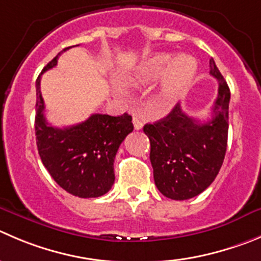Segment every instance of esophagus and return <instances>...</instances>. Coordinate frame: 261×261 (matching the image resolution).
I'll return each mask as SVG.
<instances>
[{"label":"esophagus","instance_id":"esophagus-1","mask_svg":"<svg viewBox=\"0 0 261 261\" xmlns=\"http://www.w3.org/2000/svg\"><path fill=\"white\" fill-rule=\"evenodd\" d=\"M133 125H135L136 130H140V129H142L143 126V121L141 120L138 116H135V118H133Z\"/></svg>","mask_w":261,"mask_h":261}]
</instances>
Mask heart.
Wrapping results in <instances>:
<instances>
[{"instance_id":"1","label":"heart","mask_w":261,"mask_h":261,"mask_svg":"<svg viewBox=\"0 0 261 261\" xmlns=\"http://www.w3.org/2000/svg\"><path fill=\"white\" fill-rule=\"evenodd\" d=\"M197 69V61L191 55H180L173 60L170 54H155L138 63L125 76V83L143 88L161 78L156 98L161 105L169 106L187 93Z\"/></svg>"}]
</instances>
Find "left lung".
Listing matches in <instances>:
<instances>
[{"instance_id":"obj_1","label":"left lung","mask_w":261,"mask_h":261,"mask_svg":"<svg viewBox=\"0 0 261 261\" xmlns=\"http://www.w3.org/2000/svg\"><path fill=\"white\" fill-rule=\"evenodd\" d=\"M210 74L219 86L210 120L201 123L177 103L165 118L143 126L150 140L155 185L172 200H188L203 192L224 160L230 92L214 59H210Z\"/></svg>"}]
</instances>
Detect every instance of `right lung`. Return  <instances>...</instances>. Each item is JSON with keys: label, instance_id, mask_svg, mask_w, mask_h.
<instances>
[{"label": "right lung", "instance_id": "obj_1", "mask_svg": "<svg viewBox=\"0 0 261 261\" xmlns=\"http://www.w3.org/2000/svg\"><path fill=\"white\" fill-rule=\"evenodd\" d=\"M59 55L44 66L36 82L34 125L38 153L55 182L66 192L82 198L100 197L114 185V159L120 143L133 130L132 116L126 113L120 116L93 114L83 123L66 128L47 123L41 75L56 66Z\"/></svg>", "mask_w": 261, "mask_h": 261}]
</instances>
